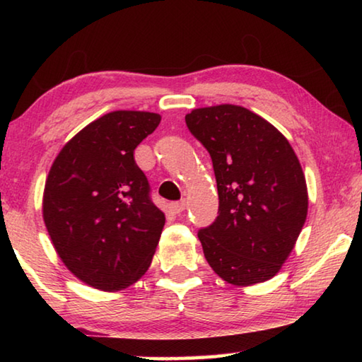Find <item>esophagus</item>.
<instances>
[{
	"label": "esophagus",
	"instance_id": "obj_1",
	"mask_svg": "<svg viewBox=\"0 0 362 362\" xmlns=\"http://www.w3.org/2000/svg\"><path fill=\"white\" fill-rule=\"evenodd\" d=\"M185 207H187V203L182 199V201H179V203H173V204H170L169 209L173 211L174 214H180V212L185 211Z\"/></svg>",
	"mask_w": 362,
	"mask_h": 362
}]
</instances>
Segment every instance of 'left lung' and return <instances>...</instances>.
Listing matches in <instances>:
<instances>
[{
  "label": "left lung",
  "mask_w": 362,
  "mask_h": 362,
  "mask_svg": "<svg viewBox=\"0 0 362 362\" xmlns=\"http://www.w3.org/2000/svg\"><path fill=\"white\" fill-rule=\"evenodd\" d=\"M212 158L218 216L198 238L206 260L233 286L276 276L308 214V188L296 151L272 122L222 103L185 116Z\"/></svg>",
  "instance_id": "8db88e82"
}]
</instances>
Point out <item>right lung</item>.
Returning a JSON list of instances; mask_svg holds the SVG:
<instances>
[{"label":"right lung","mask_w":362,"mask_h":362,"mask_svg":"<svg viewBox=\"0 0 362 362\" xmlns=\"http://www.w3.org/2000/svg\"><path fill=\"white\" fill-rule=\"evenodd\" d=\"M161 116L116 110L73 136L49 169L42 220L64 265L84 284L118 292L144 276L166 223L134 150Z\"/></svg>","instance_id":"right-lung-1"}]
</instances>
